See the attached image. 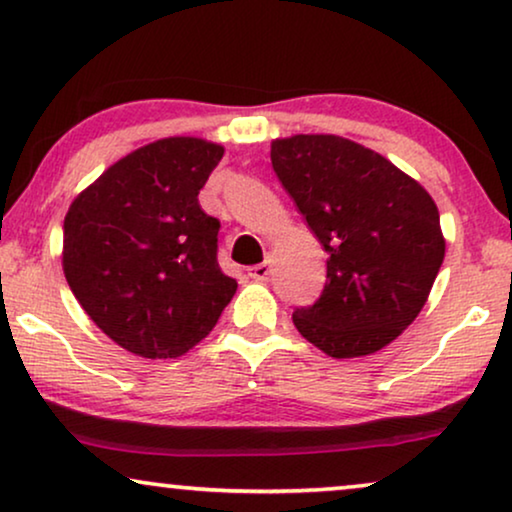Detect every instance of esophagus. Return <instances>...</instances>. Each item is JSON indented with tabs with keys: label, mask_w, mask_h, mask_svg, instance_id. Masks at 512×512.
<instances>
[{
	"label": "esophagus",
	"mask_w": 512,
	"mask_h": 512,
	"mask_svg": "<svg viewBox=\"0 0 512 512\" xmlns=\"http://www.w3.org/2000/svg\"><path fill=\"white\" fill-rule=\"evenodd\" d=\"M249 275L254 277L256 282H268V277L272 275V261H270V258H268V261L254 265V268L249 270Z\"/></svg>",
	"instance_id": "34e87169"
}]
</instances>
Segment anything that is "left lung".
Masks as SVG:
<instances>
[{"label": "left lung", "mask_w": 512, "mask_h": 512, "mask_svg": "<svg viewBox=\"0 0 512 512\" xmlns=\"http://www.w3.org/2000/svg\"><path fill=\"white\" fill-rule=\"evenodd\" d=\"M272 170L328 254L319 300L293 312L333 359L380 352L429 298L445 258L436 202L373 149L338 135L270 144Z\"/></svg>", "instance_id": "left-lung-1"}]
</instances>
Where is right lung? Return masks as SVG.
<instances>
[{
    "label": "right lung",
    "instance_id": "right-lung-1",
    "mask_svg": "<svg viewBox=\"0 0 512 512\" xmlns=\"http://www.w3.org/2000/svg\"><path fill=\"white\" fill-rule=\"evenodd\" d=\"M221 158L223 146L207 139H158L104 170L69 205V289L97 328L132 354H186L235 296L237 282L216 261L221 223L198 202Z\"/></svg>",
    "mask_w": 512,
    "mask_h": 512
}]
</instances>
